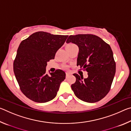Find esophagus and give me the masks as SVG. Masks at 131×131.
<instances>
[{"instance_id":"esophagus-1","label":"esophagus","mask_w":131,"mask_h":131,"mask_svg":"<svg viewBox=\"0 0 131 131\" xmlns=\"http://www.w3.org/2000/svg\"><path fill=\"white\" fill-rule=\"evenodd\" d=\"M70 74H71L70 73H69V72H66V77L69 76V75H70Z\"/></svg>"}]
</instances>
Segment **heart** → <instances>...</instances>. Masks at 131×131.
I'll return each instance as SVG.
<instances>
[{
    "label": "heart",
    "instance_id": "obj_1",
    "mask_svg": "<svg viewBox=\"0 0 131 131\" xmlns=\"http://www.w3.org/2000/svg\"><path fill=\"white\" fill-rule=\"evenodd\" d=\"M76 46V45L73 43H69V44H68L67 46H66V47H72V46Z\"/></svg>",
    "mask_w": 131,
    "mask_h": 131
}]
</instances>
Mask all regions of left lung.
I'll return each mask as SVG.
<instances>
[{
	"label": "left lung",
	"instance_id": "obj_1",
	"mask_svg": "<svg viewBox=\"0 0 131 131\" xmlns=\"http://www.w3.org/2000/svg\"><path fill=\"white\" fill-rule=\"evenodd\" d=\"M78 46L77 65L88 72V77L74 73L76 80L71 87L74 94L86 102L94 103L103 99L111 88L116 73V62L109 44L96 35H70L66 43Z\"/></svg>",
	"mask_w": 131,
	"mask_h": 131
}]
</instances>
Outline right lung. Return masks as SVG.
<instances>
[{"mask_svg":"<svg viewBox=\"0 0 131 131\" xmlns=\"http://www.w3.org/2000/svg\"><path fill=\"white\" fill-rule=\"evenodd\" d=\"M68 37L40 31L31 35L19 44L13 69L21 91L30 100L45 103L56 96L65 79V73L57 69L48 76L46 68Z\"/></svg>","mask_w":131,"mask_h":131,"instance_id":"add662e5","label":"right lung"}]
</instances>
